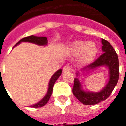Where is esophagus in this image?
I'll return each instance as SVG.
<instances>
[{
    "label": "esophagus",
    "instance_id": "obj_1",
    "mask_svg": "<svg viewBox=\"0 0 126 126\" xmlns=\"http://www.w3.org/2000/svg\"><path fill=\"white\" fill-rule=\"evenodd\" d=\"M71 70V67H70V66L69 65H65L64 67H63V72L65 73V72H69Z\"/></svg>",
    "mask_w": 126,
    "mask_h": 126
}]
</instances>
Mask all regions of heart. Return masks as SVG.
<instances>
[{
  "instance_id": "b5f03b06",
  "label": "heart",
  "mask_w": 126,
  "mask_h": 126,
  "mask_svg": "<svg viewBox=\"0 0 126 126\" xmlns=\"http://www.w3.org/2000/svg\"><path fill=\"white\" fill-rule=\"evenodd\" d=\"M67 51L72 57H76L79 54V61L82 64H89L97 56V48L94 42L77 40L69 45Z\"/></svg>"
}]
</instances>
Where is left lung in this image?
Wrapping results in <instances>:
<instances>
[{"label": "left lung", "instance_id": "left-lung-1", "mask_svg": "<svg viewBox=\"0 0 126 126\" xmlns=\"http://www.w3.org/2000/svg\"><path fill=\"white\" fill-rule=\"evenodd\" d=\"M102 50L104 53L94 63L81 69L80 72L77 71L76 74V78H74V84L72 89L73 94L85 105L97 104L107 99L118 82L119 74L118 56L109 42L102 39ZM100 66H106L109 69V80L106 85L98 92L84 90L78 78L79 76Z\"/></svg>", "mask_w": 126, "mask_h": 126}]
</instances>
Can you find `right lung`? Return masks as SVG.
I'll list each match as a JSON object with an SVG mask.
<instances>
[{
  "instance_id": "1",
  "label": "right lung",
  "mask_w": 126,
  "mask_h": 126,
  "mask_svg": "<svg viewBox=\"0 0 126 126\" xmlns=\"http://www.w3.org/2000/svg\"><path fill=\"white\" fill-rule=\"evenodd\" d=\"M21 42H29V43H32V44L39 45V46H46L48 44V39H47V37H36V36L31 35L22 39L21 40H20L14 46V48L18 44H20ZM61 73H62V69H60L57 70V72L52 76L50 80V82L48 83V91H47L46 94L45 95V96L39 102L36 103L35 104H32L31 106H30L31 107H33V108L42 107V106H44L45 104H46L48 103L50 98L51 95L52 94L54 83H55V82L57 81V80L59 78V77L60 76Z\"/></svg>"
}]
</instances>
